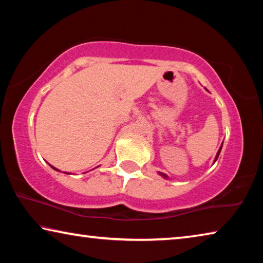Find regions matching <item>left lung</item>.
Listing matches in <instances>:
<instances>
[{
	"label": "left lung",
	"instance_id": "8db88e82",
	"mask_svg": "<svg viewBox=\"0 0 263 263\" xmlns=\"http://www.w3.org/2000/svg\"><path fill=\"white\" fill-rule=\"evenodd\" d=\"M220 149H221V147L219 148V151H218V153H217V155H216V159H215V161H216V160L218 159V157H219V153H220ZM160 174H161L162 176H164V177H167L166 175H164V174H162V173H160Z\"/></svg>",
	"mask_w": 263,
	"mask_h": 263
}]
</instances>
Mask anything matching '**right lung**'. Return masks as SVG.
I'll return each mask as SVG.
<instances>
[{
	"mask_svg": "<svg viewBox=\"0 0 263 263\" xmlns=\"http://www.w3.org/2000/svg\"><path fill=\"white\" fill-rule=\"evenodd\" d=\"M53 168H54V167H53ZM54 169H55V168H54ZM57 171H58V169H57Z\"/></svg>",
	"mask_w": 263,
	"mask_h": 263,
	"instance_id": "right-lung-1",
	"label": "right lung"
}]
</instances>
